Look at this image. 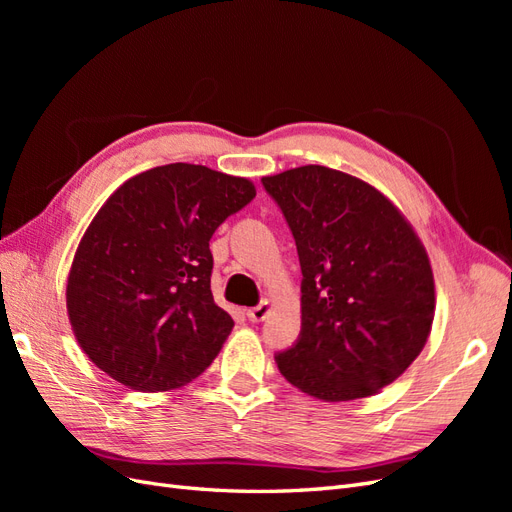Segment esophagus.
I'll list each match as a JSON object with an SVG mask.
<instances>
[{
	"label": "esophagus",
	"instance_id": "obj_1",
	"mask_svg": "<svg viewBox=\"0 0 512 512\" xmlns=\"http://www.w3.org/2000/svg\"><path fill=\"white\" fill-rule=\"evenodd\" d=\"M269 312H271L269 301H260L256 307L247 309V318H250L252 322H262V320L269 316Z\"/></svg>",
	"mask_w": 512,
	"mask_h": 512
}]
</instances>
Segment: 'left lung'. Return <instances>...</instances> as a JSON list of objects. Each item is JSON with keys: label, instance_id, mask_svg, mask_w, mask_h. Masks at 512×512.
Masks as SVG:
<instances>
[{"label": "left lung", "instance_id": "obj_1", "mask_svg": "<svg viewBox=\"0 0 512 512\" xmlns=\"http://www.w3.org/2000/svg\"><path fill=\"white\" fill-rule=\"evenodd\" d=\"M297 243L301 333L275 354L303 393L348 401L404 374L433 322L425 247L389 200L327 166L262 177Z\"/></svg>", "mask_w": 512, "mask_h": 512}]
</instances>
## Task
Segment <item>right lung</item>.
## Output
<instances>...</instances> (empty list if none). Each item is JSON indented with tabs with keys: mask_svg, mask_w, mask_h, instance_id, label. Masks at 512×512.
Listing matches in <instances>:
<instances>
[{
	"mask_svg": "<svg viewBox=\"0 0 512 512\" xmlns=\"http://www.w3.org/2000/svg\"><path fill=\"white\" fill-rule=\"evenodd\" d=\"M256 196L200 164L156 166L106 200L76 250L68 314L85 354L134 391L200 376L235 322L211 294L209 241Z\"/></svg>",
	"mask_w": 512,
	"mask_h": 512,
	"instance_id": "obj_1",
	"label": "right lung"
}]
</instances>
